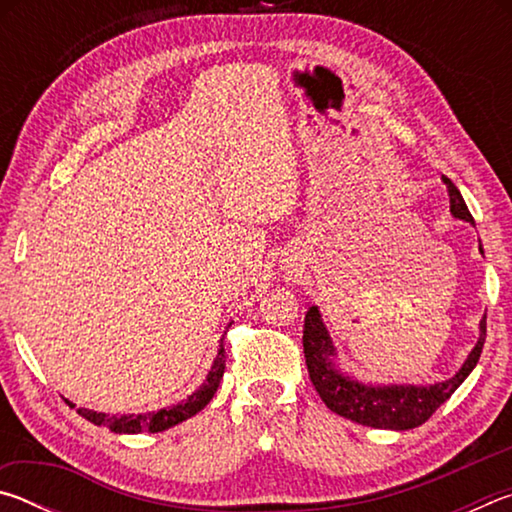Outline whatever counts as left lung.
Here are the masks:
<instances>
[{"label":"left lung","instance_id":"1","mask_svg":"<svg viewBox=\"0 0 512 512\" xmlns=\"http://www.w3.org/2000/svg\"><path fill=\"white\" fill-rule=\"evenodd\" d=\"M443 183L447 185L449 210H452V214L456 219L474 223L461 192H458V187L445 176ZM479 250L483 255L481 246ZM479 329V341H476L474 350L467 354L461 370H458L454 377L438 381V384L431 386H372L363 384V381L354 377L343 375L334 363V343L329 339V332L323 318H320V311L316 305L309 307L305 316L302 348H305V361L311 384H314L316 393L320 395V400L325 402L329 411L343 415V418H348L352 422H359L363 427L406 431L427 422L431 415L436 413L438 406L447 402L456 388L463 384L465 377L474 370L485 343V316L479 323Z\"/></svg>","mask_w":512,"mask_h":512}]
</instances>
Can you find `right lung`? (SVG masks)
<instances>
[{"mask_svg":"<svg viewBox=\"0 0 512 512\" xmlns=\"http://www.w3.org/2000/svg\"><path fill=\"white\" fill-rule=\"evenodd\" d=\"M223 370H225V348L221 341L219 354H216V359L212 363L210 372H207L203 386L183 402L167 406V409L140 413V415H106V413H97L90 409H76V413L83 415V418L90 420L92 424H97V427H101V424L103 427H110V431H115V433H140V431L158 433V431L176 427V424H180L187 418H192V415L205 409V406L210 404V400L214 397L216 388H219V384H221ZM67 404L74 406L72 402H67Z\"/></svg>","mask_w":512,"mask_h":512,"instance_id":"right-lung-1","label":"right lung"}]
</instances>
